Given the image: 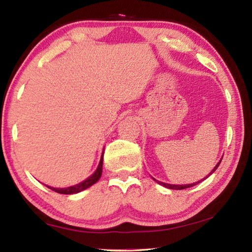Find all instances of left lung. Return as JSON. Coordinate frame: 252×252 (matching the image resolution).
Returning <instances> with one entry per match:
<instances>
[{
	"label": "left lung",
	"instance_id": "1",
	"mask_svg": "<svg viewBox=\"0 0 252 252\" xmlns=\"http://www.w3.org/2000/svg\"><path fill=\"white\" fill-rule=\"evenodd\" d=\"M222 160V159H221ZM221 160L218 162V163H217V165L215 167V169L212 170V171L210 172V174H209V176H211V174L216 171L217 170V168L219 167V164H220V162H221ZM207 178V177H206ZM206 178H203L202 180H204V179ZM153 180L155 181H157L158 183H159V185H161V186H163V187H165V188H169V189H173V190H182V189H187V188H190V187H193V186H195L197 185V183H199V182H201L202 180H200V181H198V182H195V183H191V185H169V183H164V182H160V181H158V180H156L155 178H153Z\"/></svg>",
	"mask_w": 252,
	"mask_h": 252
}]
</instances>
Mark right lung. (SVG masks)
<instances>
[{"instance_id": "add662e5", "label": "right lung", "mask_w": 252, "mask_h": 252, "mask_svg": "<svg viewBox=\"0 0 252 252\" xmlns=\"http://www.w3.org/2000/svg\"><path fill=\"white\" fill-rule=\"evenodd\" d=\"M102 164H103V153H102L100 163H99V165H97L95 172L93 173L91 177L85 179L84 181H82L81 183H78V185H75V186L69 187V188H52V187H48V188H50L52 191H55V192L61 193V194H73V193L81 192V191L88 189L89 187L94 185V183L97 182V180L101 178Z\"/></svg>"}]
</instances>
